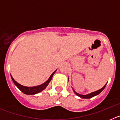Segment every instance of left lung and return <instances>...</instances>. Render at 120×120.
<instances>
[{
	"label": "left lung",
	"mask_w": 120,
	"mask_h": 120,
	"mask_svg": "<svg viewBox=\"0 0 120 120\" xmlns=\"http://www.w3.org/2000/svg\"><path fill=\"white\" fill-rule=\"evenodd\" d=\"M106 85V84L102 88H101V89H100V90H98V91H97L93 92V93H90V94H86V95H81V94H78V93H76V92H75V91L74 90H73V91H74V93H75V94H76L77 96H79V97H81V98H92V97H94V96H97V95H98V94H99L100 93H101V92L104 89H105V88Z\"/></svg>",
	"instance_id": "8db88e82"
}]
</instances>
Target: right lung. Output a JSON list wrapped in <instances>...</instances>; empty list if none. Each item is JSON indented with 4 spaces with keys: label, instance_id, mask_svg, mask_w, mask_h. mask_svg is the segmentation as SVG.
I'll return each instance as SVG.
<instances>
[{
    "label": "right lung",
    "instance_id": "add662e5",
    "mask_svg": "<svg viewBox=\"0 0 120 120\" xmlns=\"http://www.w3.org/2000/svg\"><path fill=\"white\" fill-rule=\"evenodd\" d=\"M55 70L53 73L52 74V75L50 76V77H49V79L47 80V81L44 82L43 84L40 85L38 86H33V87H27V86H24L22 85L19 84V83H17L14 79H13V77L11 76V78H12V80L13 81V82L14 83V84L17 86L18 88L21 91L23 92L24 94H27V95H33V94H37V93H40L41 91L44 90L45 88L47 87L48 84L49 83V82H50V80H52V78L53 76L55 74V73L56 72Z\"/></svg>",
    "mask_w": 120,
    "mask_h": 120
}]
</instances>
